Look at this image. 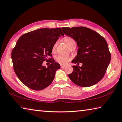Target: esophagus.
<instances>
[{
	"mask_svg": "<svg viewBox=\"0 0 122 122\" xmlns=\"http://www.w3.org/2000/svg\"><path fill=\"white\" fill-rule=\"evenodd\" d=\"M66 67L65 66H64V65H61V68H65Z\"/></svg>",
	"mask_w": 122,
	"mask_h": 122,
	"instance_id": "34e87169",
	"label": "esophagus"
}]
</instances>
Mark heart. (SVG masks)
Segmentation results:
<instances>
[{
	"mask_svg": "<svg viewBox=\"0 0 122 122\" xmlns=\"http://www.w3.org/2000/svg\"><path fill=\"white\" fill-rule=\"evenodd\" d=\"M64 40L70 48L73 47L74 45H76V42L74 40V39L70 37V36H66V37L64 38ZM57 45V42H56L54 45L53 47H52V50H53V51H54L55 49H56ZM70 58H69L68 57L64 56V55H58V56H57L56 57V58H55V60H56V61L57 62H58V63L61 64V65H65V64L70 61Z\"/></svg>",
	"mask_w": 122,
	"mask_h": 122,
	"instance_id": "heart-1",
	"label": "heart"
}]
</instances>
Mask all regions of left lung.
Here are the masks:
<instances>
[{"label":"left lung","instance_id":"1","mask_svg":"<svg viewBox=\"0 0 122 122\" xmlns=\"http://www.w3.org/2000/svg\"><path fill=\"white\" fill-rule=\"evenodd\" d=\"M66 36L77 43V55L72 62L81 67L73 66V72L68 77L80 86L89 87L102 79L108 66L111 55L105 39L90 29L83 26L62 27Z\"/></svg>","mask_w":122,"mask_h":122}]
</instances>
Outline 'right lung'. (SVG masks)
<instances>
[{
    "label": "right lung",
    "instance_id": "obj_1",
    "mask_svg": "<svg viewBox=\"0 0 122 122\" xmlns=\"http://www.w3.org/2000/svg\"><path fill=\"white\" fill-rule=\"evenodd\" d=\"M64 36L61 28H43L24 34L11 52L14 70L18 79L30 89L41 90L54 79L60 65L52 59L46 67L43 61L52 56V47L59 37Z\"/></svg>",
    "mask_w": 122,
    "mask_h": 122
}]
</instances>
